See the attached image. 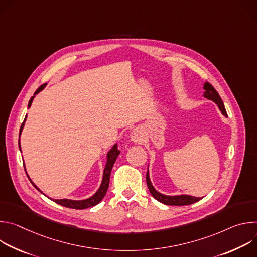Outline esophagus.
<instances>
[{"label": "esophagus", "instance_id": "esophagus-1", "mask_svg": "<svg viewBox=\"0 0 257 257\" xmlns=\"http://www.w3.org/2000/svg\"><path fill=\"white\" fill-rule=\"evenodd\" d=\"M130 139L135 143H140L143 140V134L140 129H134L130 134Z\"/></svg>", "mask_w": 257, "mask_h": 257}]
</instances>
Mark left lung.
I'll return each mask as SVG.
<instances>
[{"label":"left lung","instance_id":"left-lung-1","mask_svg":"<svg viewBox=\"0 0 257 257\" xmlns=\"http://www.w3.org/2000/svg\"><path fill=\"white\" fill-rule=\"evenodd\" d=\"M203 96L207 99L212 100L213 102L216 103V105L218 106L219 111L222 112V114L227 117V112H226V108L224 105V102L221 98V96L218 95L217 91L213 88V86L211 84H209L208 82H205L203 84ZM146 183H148V187L150 189V192L152 193V195L160 202L167 204V205H190L192 203H195L197 201H199L201 198L200 197H194L191 195H186V194H182V195H174V196H170V195H165L162 194L160 192H158L155 187L153 186L151 179H150V173H149V169H148V173H146Z\"/></svg>","mask_w":257,"mask_h":257}]
</instances>
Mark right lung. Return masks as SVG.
Listing matches in <instances>:
<instances>
[{"instance_id":"right-lung-1","label":"right lung","mask_w":257,"mask_h":257,"mask_svg":"<svg viewBox=\"0 0 257 257\" xmlns=\"http://www.w3.org/2000/svg\"><path fill=\"white\" fill-rule=\"evenodd\" d=\"M47 83L46 84H43L42 86H40L38 88V90H36L34 92V95L29 99V102H28V107H30L31 103H32V100L33 98L35 97V95L38 94L39 92H41L45 87H46ZM27 117V116H26ZM26 117L24 119V122L26 120ZM24 122L22 123L21 127H20V132H19V136L22 132V129H23V126H24ZM19 149L21 151V148H20V140H19ZM120 155V151L118 150V144H114L113 148L108 151V153L106 154V163H105V167H104V170H103V175H102V180H101V184L98 188V190L89 198L87 199H83V200H72V199H52L54 202L62 205V206H65V207H69V208H74V209H85L87 207H91V206H94L96 205L97 203H99L102 198L104 197L106 191H107V188H108V185H109V176H111V172H112V168L118 158V156ZM27 174V173H26ZM28 176V175H27ZM31 184L38 189L40 192H42V190H40V188L34 185V183L30 180ZM43 193V192H42Z\"/></svg>"}]
</instances>
